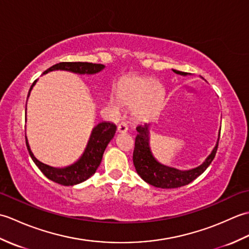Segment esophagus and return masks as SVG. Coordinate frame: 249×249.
<instances>
[{"instance_id":"34e87169","label":"esophagus","mask_w":249,"mask_h":249,"mask_svg":"<svg viewBox=\"0 0 249 249\" xmlns=\"http://www.w3.org/2000/svg\"><path fill=\"white\" fill-rule=\"evenodd\" d=\"M127 129H128L127 125H126L125 123H123V122H122V123H120L118 125V131H119V133L124 134V133H126V131H127Z\"/></svg>"}]
</instances>
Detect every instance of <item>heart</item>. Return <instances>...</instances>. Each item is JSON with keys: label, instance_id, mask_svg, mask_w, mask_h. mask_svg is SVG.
I'll return each mask as SVG.
<instances>
[{"label": "heart", "instance_id": "b5f03b06", "mask_svg": "<svg viewBox=\"0 0 249 249\" xmlns=\"http://www.w3.org/2000/svg\"><path fill=\"white\" fill-rule=\"evenodd\" d=\"M119 103L125 107H131V115L136 120L143 121L154 114L161 102V88L147 78L128 77L122 80L115 89ZM112 109H116L113 102Z\"/></svg>", "mask_w": 249, "mask_h": 249}]
</instances>
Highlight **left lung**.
<instances>
[{"label":"left lung","mask_w":249,"mask_h":249,"mask_svg":"<svg viewBox=\"0 0 249 249\" xmlns=\"http://www.w3.org/2000/svg\"><path fill=\"white\" fill-rule=\"evenodd\" d=\"M174 72L181 76H187V72L172 70ZM136 142L134 150V165L137 173L141 178L149 183L152 186L158 188H178L193 182L195 178L201 176L208 168L216 155L218 147V141L220 136V130L217 142L211 154L205 158V160L200 166L188 169V170H181L173 167H169L158 161L153 155L150 147V129L149 124L143 123L137 126Z\"/></svg>","instance_id":"obj_1"}]
</instances>
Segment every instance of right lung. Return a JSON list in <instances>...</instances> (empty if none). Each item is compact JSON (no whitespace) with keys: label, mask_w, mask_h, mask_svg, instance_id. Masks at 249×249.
Wrapping results in <instances>:
<instances>
[{"label":"right lung","mask_w":249,"mask_h":249,"mask_svg":"<svg viewBox=\"0 0 249 249\" xmlns=\"http://www.w3.org/2000/svg\"><path fill=\"white\" fill-rule=\"evenodd\" d=\"M105 65L103 64H93V63L88 62H61L59 64H55L48 68L44 71V73H48L52 71H67L75 73H80V75H86V73L87 75H93V73H97L100 71H103ZM36 81L37 80H35L31 86L28 97L30 96V93L35 86ZM115 131V124L110 123V122H100L93 128L86 149H84L82 155L79 157V160L70 166L62 168L51 167L37 160L30 149L26 136L25 143L32 160L35 162V165L39 168V170L44 173L46 178H48L51 181L57 184L64 185V186H72V185L84 182L96 172L98 166L100 165V161H102L106 147L114 137Z\"/></svg>","instance_id":"add662e5"}]
</instances>
